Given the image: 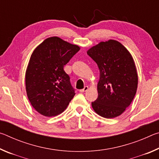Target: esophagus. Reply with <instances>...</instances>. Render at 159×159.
Here are the masks:
<instances>
[{
  "instance_id": "34e87169",
  "label": "esophagus",
  "mask_w": 159,
  "mask_h": 159,
  "mask_svg": "<svg viewBox=\"0 0 159 159\" xmlns=\"http://www.w3.org/2000/svg\"><path fill=\"white\" fill-rule=\"evenodd\" d=\"M88 90V86H85V87H84V88H83V89L80 90V93L86 92V91H87Z\"/></svg>"
}]
</instances>
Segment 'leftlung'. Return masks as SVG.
<instances>
[{
	"label": "left lung",
	"mask_w": 159,
	"mask_h": 159,
	"mask_svg": "<svg viewBox=\"0 0 159 159\" xmlns=\"http://www.w3.org/2000/svg\"><path fill=\"white\" fill-rule=\"evenodd\" d=\"M98 64V97L92 102L97 114L106 118L117 117L130 106L138 88V76L133 58L117 41L101 42L88 50Z\"/></svg>",
	"instance_id": "left-lung-1"
}]
</instances>
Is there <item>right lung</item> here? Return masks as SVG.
<instances>
[{
    "label": "right lung",
    "mask_w": 159,
    "mask_h": 159,
    "mask_svg": "<svg viewBox=\"0 0 159 159\" xmlns=\"http://www.w3.org/2000/svg\"><path fill=\"white\" fill-rule=\"evenodd\" d=\"M79 50L78 45L54 36L45 39L32 53L26 71V90L39 114L57 116L73 99L76 93L64 66Z\"/></svg>",
    "instance_id": "add662e5"
}]
</instances>
